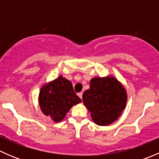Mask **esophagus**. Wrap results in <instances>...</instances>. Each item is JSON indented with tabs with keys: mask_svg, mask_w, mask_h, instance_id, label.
I'll use <instances>...</instances> for the list:
<instances>
[{
	"mask_svg": "<svg viewBox=\"0 0 159 159\" xmlns=\"http://www.w3.org/2000/svg\"><path fill=\"white\" fill-rule=\"evenodd\" d=\"M78 97L80 98H81V99H82V93H81V92H79V93H78Z\"/></svg>",
	"mask_w": 159,
	"mask_h": 159,
	"instance_id": "1",
	"label": "esophagus"
}]
</instances>
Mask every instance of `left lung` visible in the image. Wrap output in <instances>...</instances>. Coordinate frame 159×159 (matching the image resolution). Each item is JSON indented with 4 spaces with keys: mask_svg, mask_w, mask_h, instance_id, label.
Returning <instances> with one entry per match:
<instances>
[{
    "mask_svg": "<svg viewBox=\"0 0 159 159\" xmlns=\"http://www.w3.org/2000/svg\"><path fill=\"white\" fill-rule=\"evenodd\" d=\"M84 106L91 112L92 121L100 126H107L118 119L125 108L128 100L124 85L112 75L94 77L90 88L82 96Z\"/></svg>",
    "mask_w": 159,
    "mask_h": 159,
    "instance_id": "8db88e82",
    "label": "left lung"
}]
</instances>
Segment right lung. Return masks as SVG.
Instances as JSON below:
<instances>
[{"instance_id":"add662e5","label":"right lung","mask_w":159,"mask_h":159,"mask_svg":"<svg viewBox=\"0 0 159 159\" xmlns=\"http://www.w3.org/2000/svg\"><path fill=\"white\" fill-rule=\"evenodd\" d=\"M81 102L74 91L71 82L62 75L45 83L38 95L41 111L54 122L61 121L70 108Z\"/></svg>"}]
</instances>
